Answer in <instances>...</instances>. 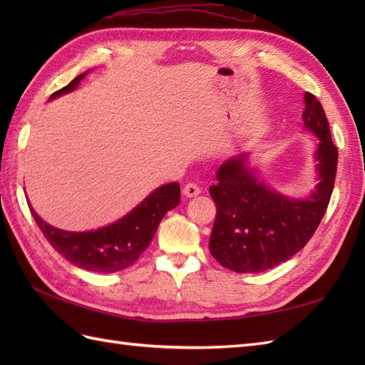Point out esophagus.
I'll return each instance as SVG.
<instances>
[{
    "instance_id": "34e87169",
    "label": "esophagus",
    "mask_w": 365,
    "mask_h": 365,
    "mask_svg": "<svg viewBox=\"0 0 365 365\" xmlns=\"http://www.w3.org/2000/svg\"><path fill=\"white\" fill-rule=\"evenodd\" d=\"M183 195L187 197H195V196L200 195V188L196 183H187L183 188Z\"/></svg>"
}]
</instances>
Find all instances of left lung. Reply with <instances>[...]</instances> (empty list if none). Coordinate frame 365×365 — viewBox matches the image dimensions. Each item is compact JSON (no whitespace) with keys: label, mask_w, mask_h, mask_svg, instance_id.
<instances>
[{"label":"left lung","mask_w":365,"mask_h":365,"mask_svg":"<svg viewBox=\"0 0 365 365\" xmlns=\"http://www.w3.org/2000/svg\"><path fill=\"white\" fill-rule=\"evenodd\" d=\"M304 128L319 138L314 153L317 185L306 197L281 195L247 165L250 153L226 160L216 170L210 196L216 218L210 252L235 273H260L301 251L327 213L334 190L337 147L331 139L327 114L315 96L304 94Z\"/></svg>","instance_id":"1"}]
</instances>
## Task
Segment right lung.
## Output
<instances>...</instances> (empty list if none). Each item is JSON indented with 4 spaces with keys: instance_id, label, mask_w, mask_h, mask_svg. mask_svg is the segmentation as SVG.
Masks as SVG:
<instances>
[{
    "instance_id": "1",
    "label": "right lung",
    "mask_w": 365,
    "mask_h": 365,
    "mask_svg": "<svg viewBox=\"0 0 365 365\" xmlns=\"http://www.w3.org/2000/svg\"><path fill=\"white\" fill-rule=\"evenodd\" d=\"M88 73L89 71L76 76L66 88L51 94L50 100L75 91ZM178 204L180 185L166 183L153 190L141 204L113 224L88 232H68L45 222L28 200L31 215L54 250L75 267L94 273H115L133 265L150 245L165 215Z\"/></svg>"
}]
</instances>
